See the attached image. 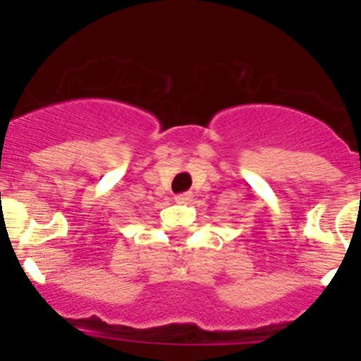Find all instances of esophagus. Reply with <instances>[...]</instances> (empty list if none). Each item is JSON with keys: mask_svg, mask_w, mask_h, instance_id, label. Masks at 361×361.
I'll return each mask as SVG.
<instances>
[{"mask_svg": "<svg viewBox=\"0 0 361 361\" xmlns=\"http://www.w3.org/2000/svg\"><path fill=\"white\" fill-rule=\"evenodd\" d=\"M191 200V193H180V195L175 197V202L177 204H188Z\"/></svg>", "mask_w": 361, "mask_h": 361, "instance_id": "obj_1", "label": "esophagus"}]
</instances>
